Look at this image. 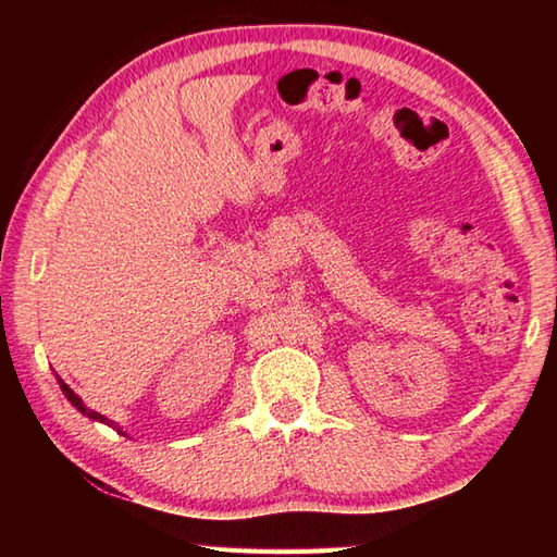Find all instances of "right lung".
<instances>
[{
    "label": "right lung",
    "instance_id": "right-lung-1",
    "mask_svg": "<svg viewBox=\"0 0 557 557\" xmlns=\"http://www.w3.org/2000/svg\"><path fill=\"white\" fill-rule=\"evenodd\" d=\"M59 383H61V391H63V395H65V398H69L73 405H75V408H78L83 414H88V418H92V420H100V422H106V425H110V428H115L117 430V425H115V422H112V420H108L106 418V414H100V412H96V410H88L86 408V405H83V400L78 398V395H75L71 388H69V385H65L61 379H59ZM117 432H122V430H117Z\"/></svg>",
    "mask_w": 557,
    "mask_h": 557
}]
</instances>
